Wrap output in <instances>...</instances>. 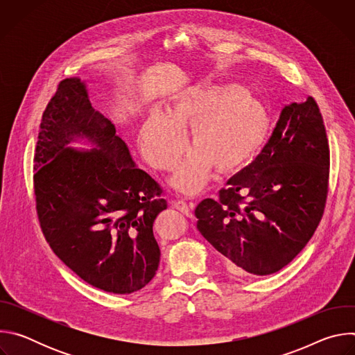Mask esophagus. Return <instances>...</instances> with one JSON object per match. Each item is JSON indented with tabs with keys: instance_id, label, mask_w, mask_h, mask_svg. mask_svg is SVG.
<instances>
[{
	"instance_id": "34e87169",
	"label": "esophagus",
	"mask_w": 355,
	"mask_h": 355,
	"mask_svg": "<svg viewBox=\"0 0 355 355\" xmlns=\"http://www.w3.org/2000/svg\"><path fill=\"white\" fill-rule=\"evenodd\" d=\"M173 205H174V208L175 209H178L180 212H182L184 215H187V216H192V209H193V204H187L185 200H182V199H178V200H174L173 202Z\"/></svg>"
}]
</instances>
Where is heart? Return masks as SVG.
<instances>
[{"label":"heart","mask_w":355,"mask_h":355,"mask_svg":"<svg viewBox=\"0 0 355 355\" xmlns=\"http://www.w3.org/2000/svg\"><path fill=\"white\" fill-rule=\"evenodd\" d=\"M188 129L193 148L171 182L185 193H196L214 166L227 173L256 157L270 132V115L261 101L239 84L188 87L178 92L168 112L156 108L143 122L141 156L157 170L175 168Z\"/></svg>","instance_id":"1"}]
</instances>
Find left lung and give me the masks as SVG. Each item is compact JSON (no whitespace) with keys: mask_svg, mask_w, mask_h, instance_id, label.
Here are the masks:
<instances>
[{"mask_svg":"<svg viewBox=\"0 0 355 355\" xmlns=\"http://www.w3.org/2000/svg\"><path fill=\"white\" fill-rule=\"evenodd\" d=\"M329 167L316 101L289 104L256 160L226 182L218 199L196 207V227L232 272L274 274L313 236L326 205Z\"/></svg>","mask_w":355,"mask_h":355,"instance_id":"1","label":"left lung"}]
</instances>
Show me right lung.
I'll use <instances>...</instances> for the list:
<instances>
[{"instance_id": "right-lung-1", "label": "right lung", "mask_w": 355, "mask_h": 355, "mask_svg": "<svg viewBox=\"0 0 355 355\" xmlns=\"http://www.w3.org/2000/svg\"><path fill=\"white\" fill-rule=\"evenodd\" d=\"M80 139L94 148L68 146ZM33 163L42 232L71 271L119 295L153 279L160 263L153 223L167 200L111 121L92 108L81 78L63 80L47 104Z\"/></svg>"}]
</instances>
